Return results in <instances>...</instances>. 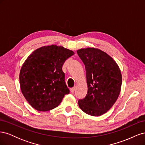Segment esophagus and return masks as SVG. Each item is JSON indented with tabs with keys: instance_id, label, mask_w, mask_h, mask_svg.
Instances as JSON below:
<instances>
[{
	"instance_id": "obj_1",
	"label": "esophagus",
	"mask_w": 145,
	"mask_h": 145,
	"mask_svg": "<svg viewBox=\"0 0 145 145\" xmlns=\"http://www.w3.org/2000/svg\"><path fill=\"white\" fill-rule=\"evenodd\" d=\"M75 89H76V87H73V88H71L70 91H71V93H74V91H75Z\"/></svg>"
}]
</instances>
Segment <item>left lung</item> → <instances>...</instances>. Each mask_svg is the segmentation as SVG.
I'll return each instance as SVG.
<instances>
[{
  "instance_id": "8db88e82",
  "label": "left lung",
  "mask_w": 145,
  "mask_h": 145,
  "mask_svg": "<svg viewBox=\"0 0 145 145\" xmlns=\"http://www.w3.org/2000/svg\"><path fill=\"white\" fill-rule=\"evenodd\" d=\"M85 66L88 92L86 97L79 99L82 110L93 116L106 113L115 103L121 86L119 67L106 52L94 48L77 51Z\"/></svg>"
}]
</instances>
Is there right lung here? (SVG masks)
<instances>
[{
	"mask_svg": "<svg viewBox=\"0 0 145 145\" xmlns=\"http://www.w3.org/2000/svg\"><path fill=\"white\" fill-rule=\"evenodd\" d=\"M74 54L71 50L52 45L38 48L25 60L20 72V85L33 108L39 111H50L69 93L62 67Z\"/></svg>",
	"mask_w": 145,
	"mask_h": 145,
	"instance_id": "right-lung-1",
	"label": "right lung"
}]
</instances>
